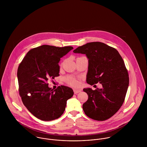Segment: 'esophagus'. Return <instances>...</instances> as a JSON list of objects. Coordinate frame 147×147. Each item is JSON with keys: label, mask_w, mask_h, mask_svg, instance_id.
<instances>
[{"label": "esophagus", "mask_w": 147, "mask_h": 147, "mask_svg": "<svg viewBox=\"0 0 147 147\" xmlns=\"http://www.w3.org/2000/svg\"><path fill=\"white\" fill-rule=\"evenodd\" d=\"M74 92L75 94H78L80 92H81V90H79V89H74Z\"/></svg>", "instance_id": "obj_1"}]
</instances>
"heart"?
I'll use <instances>...</instances> for the list:
<instances>
[{
  "label": "heart",
  "mask_w": 147,
  "mask_h": 147,
  "mask_svg": "<svg viewBox=\"0 0 147 147\" xmlns=\"http://www.w3.org/2000/svg\"><path fill=\"white\" fill-rule=\"evenodd\" d=\"M65 80L68 84H69L70 85H71L72 86L76 87V86H78L79 85V82L71 76H68V77L65 78Z\"/></svg>",
  "instance_id": "1"
}]
</instances>
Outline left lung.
Masks as SVG:
<instances>
[{"label": "left lung", "instance_id": "obj_1", "mask_svg": "<svg viewBox=\"0 0 147 147\" xmlns=\"http://www.w3.org/2000/svg\"><path fill=\"white\" fill-rule=\"evenodd\" d=\"M85 54L88 58L86 83H98L102 88L83 91L88 99L83 105L85 114L96 121H105L114 115L123 105L129 84L125 62L114 47L104 43L93 42L79 46L73 51Z\"/></svg>", "mask_w": 147, "mask_h": 147}]
</instances>
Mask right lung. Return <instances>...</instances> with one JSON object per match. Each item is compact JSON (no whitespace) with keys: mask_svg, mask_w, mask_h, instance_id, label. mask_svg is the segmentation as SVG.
<instances>
[{"mask_svg":"<svg viewBox=\"0 0 147 147\" xmlns=\"http://www.w3.org/2000/svg\"><path fill=\"white\" fill-rule=\"evenodd\" d=\"M73 49L42 45L29 50L18 69L19 94L27 109L36 118L45 121L59 118L67 101L74 95L68 86H59L55 90L48 86V79L59 76L61 58Z\"/></svg>","mask_w":147,"mask_h":147,"instance_id":"1","label":"right lung"}]
</instances>
